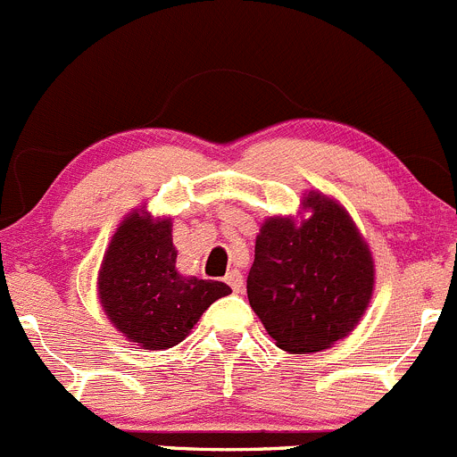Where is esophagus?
I'll return each mask as SVG.
<instances>
[{
    "label": "esophagus",
    "instance_id": "obj_1",
    "mask_svg": "<svg viewBox=\"0 0 457 457\" xmlns=\"http://www.w3.org/2000/svg\"><path fill=\"white\" fill-rule=\"evenodd\" d=\"M227 284L230 288H233L235 293H239L244 288V278H242V273H239V270H235V269H230L228 273H227Z\"/></svg>",
    "mask_w": 457,
    "mask_h": 457
}]
</instances>
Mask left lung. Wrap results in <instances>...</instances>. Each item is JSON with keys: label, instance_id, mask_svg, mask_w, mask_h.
<instances>
[{"label": "left lung", "instance_id": "obj_1", "mask_svg": "<svg viewBox=\"0 0 457 457\" xmlns=\"http://www.w3.org/2000/svg\"><path fill=\"white\" fill-rule=\"evenodd\" d=\"M302 209V222L262 224L246 279L251 309L288 353H315L349 336L376 284L369 244L345 206L309 191Z\"/></svg>", "mask_w": 457, "mask_h": 457}]
</instances>
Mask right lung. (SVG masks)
<instances>
[{"mask_svg": "<svg viewBox=\"0 0 457 457\" xmlns=\"http://www.w3.org/2000/svg\"><path fill=\"white\" fill-rule=\"evenodd\" d=\"M173 224L142 209L120 224L104 253L97 295L112 327L148 351L170 349L230 287L187 278L175 266Z\"/></svg>", "mask_w": 457, "mask_h": 457, "instance_id": "right-lung-1", "label": "right lung"}]
</instances>
